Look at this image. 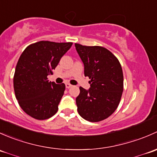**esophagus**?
Segmentation results:
<instances>
[{"label":"esophagus","instance_id":"1","mask_svg":"<svg viewBox=\"0 0 157 157\" xmlns=\"http://www.w3.org/2000/svg\"><path fill=\"white\" fill-rule=\"evenodd\" d=\"M72 85H70V84H69V83H66V88H71V87H72Z\"/></svg>","mask_w":157,"mask_h":157}]
</instances>
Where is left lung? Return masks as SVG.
<instances>
[{"label": "left lung", "instance_id": "obj_1", "mask_svg": "<svg viewBox=\"0 0 157 157\" xmlns=\"http://www.w3.org/2000/svg\"><path fill=\"white\" fill-rule=\"evenodd\" d=\"M84 64L85 76L89 77L88 90L80 87L76 98L77 110L85 120L96 122L109 117L116 110L123 91V73L117 58L100 46L75 44Z\"/></svg>", "mask_w": 157, "mask_h": 157}]
</instances>
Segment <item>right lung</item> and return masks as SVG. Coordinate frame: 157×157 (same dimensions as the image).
<instances>
[{
	"label": "right lung",
	"mask_w": 157,
	"mask_h": 157,
	"mask_svg": "<svg viewBox=\"0 0 157 157\" xmlns=\"http://www.w3.org/2000/svg\"><path fill=\"white\" fill-rule=\"evenodd\" d=\"M72 42L38 41L27 47L19 57L13 77L17 100L24 112L44 120L57 112L66 86L48 80Z\"/></svg>",
	"instance_id": "1"
}]
</instances>
